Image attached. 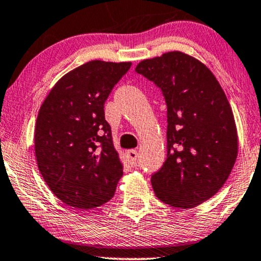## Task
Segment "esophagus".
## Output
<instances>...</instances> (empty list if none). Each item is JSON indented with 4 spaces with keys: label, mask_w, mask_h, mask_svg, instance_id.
Segmentation results:
<instances>
[{
    "label": "esophagus",
    "mask_w": 261,
    "mask_h": 261,
    "mask_svg": "<svg viewBox=\"0 0 261 261\" xmlns=\"http://www.w3.org/2000/svg\"><path fill=\"white\" fill-rule=\"evenodd\" d=\"M138 152L135 151V149H130V151L127 152V159H128V163L130 164L132 166H137L138 164Z\"/></svg>",
    "instance_id": "obj_1"
}]
</instances>
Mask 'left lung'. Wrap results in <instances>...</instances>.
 <instances>
[{"instance_id": "8db88e82", "label": "left lung", "mask_w": 261, "mask_h": 261, "mask_svg": "<svg viewBox=\"0 0 261 261\" xmlns=\"http://www.w3.org/2000/svg\"><path fill=\"white\" fill-rule=\"evenodd\" d=\"M135 71L162 90L167 108V154L151 177L154 194L176 208L201 204L223 187L237 160L226 94L204 64L181 52L142 60Z\"/></svg>"}]
</instances>
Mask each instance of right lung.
<instances>
[{
  "instance_id": "1",
  "label": "right lung",
  "mask_w": 261,
  "mask_h": 261,
  "mask_svg": "<svg viewBox=\"0 0 261 261\" xmlns=\"http://www.w3.org/2000/svg\"><path fill=\"white\" fill-rule=\"evenodd\" d=\"M132 63L92 60L57 82L39 110L34 146L51 191L77 209L113 198L122 177L105 103Z\"/></svg>"
}]
</instances>
